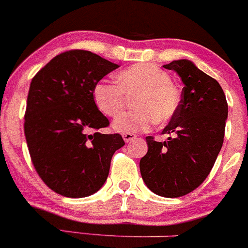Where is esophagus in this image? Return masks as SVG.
Listing matches in <instances>:
<instances>
[{"label":"esophagus","instance_id":"1","mask_svg":"<svg viewBox=\"0 0 248 248\" xmlns=\"http://www.w3.org/2000/svg\"><path fill=\"white\" fill-rule=\"evenodd\" d=\"M122 138H124V140L126 142H129V141H132V140H134L137 138V136L134 133H124L122 134Z\"/></svg>","mask_w":248,"mask_h":248}]
</instances>
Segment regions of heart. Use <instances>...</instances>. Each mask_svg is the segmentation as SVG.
<instances>
[{
    "instance_id": "b5f03b06",
    "label": "heart",
    "mask_w": 248,
    "mask_h": 248,
    "mask_svg": "<svg viewBox=\"0 0 248 248\" xmlns=\"http://www.w3.org/2000/svg\"><path fill=\"white\" fill-rule=\"evenodd\" d=\"M116 84L99 81L92 90V99L103 115L116 117L125 104L124 94L137 93L134 100L137 109L117 117L112 124L115 131H145L155 122L169 121L180 108L181 93L168 72L152 63H136L122 69Z\"/></svg>"
}]
</instances>
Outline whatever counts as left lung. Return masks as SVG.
Masks as SVG:
<instances>
[{
    "instance_id": "left-lung-1",
    "label": "left lung",
    "mask_w": 248,
    "mask_h": 248,
    "mask_svg": "<svg viewBox=\"0 0 248 248\" xmlns=\"http://www.w3.org/2000/svg\"><path fill=\"white\" fill-rule=\"evenodd\" d=\"M184 82L181 104L162 134L166 141L146 137L147 154L140 159L145 185L154 193L177 198L191 193L211 171L221 151L228 104L221 85L188 60L164 64Z\"/></svg>"
}]
</instances>
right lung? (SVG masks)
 Returning <instances> with one entry per match:
<instances>
[{
  "label": "right lung",
  "mask_w": 248,
  "mask_h": 248,
  "mask_svg": "<svg viewBox=\"0 0 248 248\" xmlns=\"http://www.w3.org/2000/svg\"><path fill=\"white\" fill-rule=\"evenodd\" d=\"M117 67L87 50H69L32 79L24 124L27 147L41 179L61 196L96 193L112 155L124 145L119 133H99L109 120L92 99L94 85Z\"/></svg>",
  "instance_id": "1"
}]
</instances>
